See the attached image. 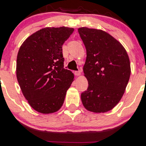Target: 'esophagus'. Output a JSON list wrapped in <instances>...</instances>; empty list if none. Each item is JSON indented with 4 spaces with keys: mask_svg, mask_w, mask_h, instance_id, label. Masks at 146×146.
<instances>
[{
    "mask_svg": "<svg viewBox=\"0 0 146 146\" xmlns=\"http://www.w3.org/2000/svg\"><path fill=\"white\" fill-rule=\"evenodd\" d=\"M74 74H75V75H77V76H78V75H80V74H81V71H75L74 72Z\"/></svg>",
    "mask_w": 146,
    "mask_h": 146,
    "instance_id": "1",
    "label": "esophagus"
}]
</instances>
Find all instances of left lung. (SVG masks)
Returning <instances> with one entry per match:
<instances>
[{
    "instance_id": "obj_1",
    "label": "left lung",
    "mask_w": 146,
    "mask_h": 146,
    "mask_svg": "<svg viewBox=\"0 0 146 146\" xmlns=\"http://www.w3.org/2000/svg\"><path fill=\"white\" fill-rule=\"evenodd\" d=\"M78 32L86 50L83 70L88 82L82 102L89 111L108 112L120 101L128 83V56L119 42L102 30L82 27Z\"/></svg>"
}]
</instances>
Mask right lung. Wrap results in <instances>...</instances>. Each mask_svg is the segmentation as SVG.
<instances>
[{
	"mask_svg": "<svg viewBox=\"0 0 146 146\" xmlns=\"http://www.w3.org/2000/svg\"><path fill=\"white\" fill-rule=\"evenodd\" d=\"M74 29L46 27L33 33L20 47L16 76L23 95L39 113L58 111L74 75L64 68L62 45Z\"/></svg>",
	"mask_w": 146,
	"mask_h": 146,
	"instance_id": "right-lung-1",
	"label": "right lung"
}]
</instances>
